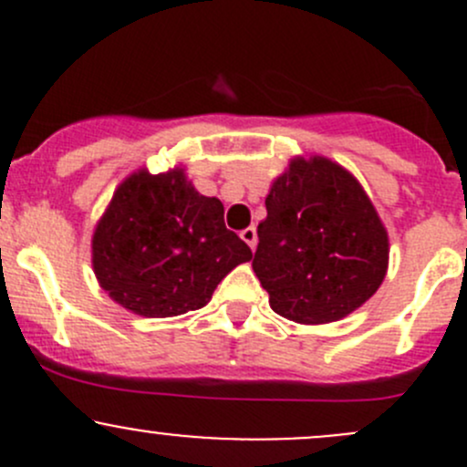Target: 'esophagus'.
<instances>
[{"instance_id":"obj_1","label":"esophagus","mask_w":467,"mask_h":467,"mask_svg":"<svg viewBox=\"0 0 467 467\" xmlns=\"http://www.w3.org/2000/svg\"><path fill=\"white\" fill-rule=\"evenodd\" d=\"M242 239L248 244V246L253 248V251H255V246H257V230L253 228V225H251V228L242 230Z\"/></svg>"}]
</instances>
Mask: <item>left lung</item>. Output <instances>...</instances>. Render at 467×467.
Wrapping results in <instances>:
<instances>
[{"label":"left lung","instance_id":"obj_1","mask_svg":"<svg viewBox=\"0 0 467 467\" xmlns=\"http://www.w3.org/2000/svg\"><path fill=\"white\" fill-rule=\"evenodd\" d=\"M253 271L271 309L318 325L348 317L379 289L389 237L373 203L343 167L296 158L273 182L257 225Z\"/></svg>","mask_w":467,"mask_h":467}]
</instances>
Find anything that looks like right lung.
<instances>
[{
	"mask_svg": "<svg viewBox=\"0 0 467 467\" xmlns=\"http://www.w3.org/2000/svg\"><path fill=\"white\" fill-rule=\"evenodd\" d=\"M251 257L248 244L225 228L221 201L201 196L182 169L126 178L92 237L99 285L146 318L201 309Z\"/></svg>",
	"mask_w": 467,
	"mask_h": 467,
	"instance_id": "add662e5",
	"label": "right lung"
}]
</instances>
